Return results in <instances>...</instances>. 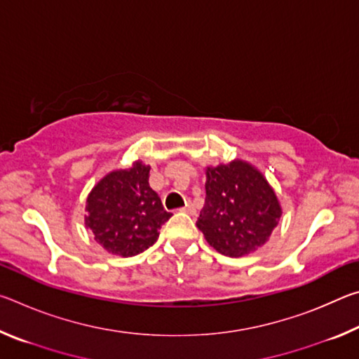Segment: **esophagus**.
Listing matches in <instances>:
<instances>
[{"label": "esophagus", "instance_id": "34e87169", "mask_svg": "<svg viewBox=\"0 0 359 359\" xmlns=\"http://www.w3.org/2000/svg\"><path fill=\"white\" fill-rule=\"evenodd\" d=\"M182 212H187V214H194V208H193V204L188 201L187 204H185V208H182L180 209Z\"/></svg>", "mask_w": 359, "mask_h": 359}]
</instances>
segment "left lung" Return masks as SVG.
I'll use <instances>...</instances> for the list:
<instances>
[{"label": "left lung", "instance_id": "8db88e82", "mask_svg": "<svg viewBox=\"0 0 359 359\" xmlns=\"http://www.w3.org/2000/svg\"><path fill=\"white\" fill-rule=\"evenodd\" d=\"M282 209L266 179L244 161L205 169V201L198 228L224 257L257 250L277 223Z\"/></svg>", "mask_w": 359, "mask_h": 359}]
</instances>
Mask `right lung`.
<instances>
[{
	"label": "right lung",
	"instance_id": "obj_1",
	"mask_svg": "<svg viewBox=\"0 0 359 359\" xmlns=\"http://www.w3.org/2000/svg\"><path fill=\"white\" fill-rule=\"evenodd\" d=\"M149 172L150 168L137 161L107 174L88 194L85 224L109 253L126 258L147 250L172 215L150 188Z\"/></svg>",
	"mask_w": 359,
	"mask_h": 359
}]
</instances>
